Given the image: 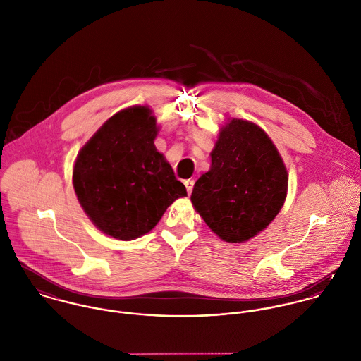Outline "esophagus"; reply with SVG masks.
<instances>
[{
	"label": "esophagus",
	"instance_id": "obj_1",
	"mask_svg": "<svg viewBox=\"0 0 361 361\" xmlns=\"http://www.w3.org/2000/svg\"><path fill=\"white\" fill-rule=\"evenodd\" d=\"M185 186H186L188 193L190 195V193H192V190H193V186H195V180H193V179H188V180H185Z\"/></svg>",
	"mask_w": 361,
	"mask_h": 361
}]
</instances>
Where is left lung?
<instances>
[{
	"instance_id": "1",
	"label": "left lung",
	"mask_w": 361,
	"mask_h": 361,
	"mask_svg": "<svg viewBox=\"0 0 361 361\" xmlns=\"http://www.w3.org/2000/svg\"><path fill=\"white\" fill-rule=\"evenodd\" d=\"M209 171L195 183L192 204L222 240L243 243L264 231L288 195V171L269 136L232 118L219 129Z\"/></svg>"
}]
</instances>
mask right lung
Returning a JSON list of instances; mask_svg holds the SVG:
<instances>
[{"label": "right lung", "instance_id": "1", "mask_svg": "<svg viewBox=\"0 0 361 361\" xmlns=\"http://www.w3.org/2000/svg\"><path fill=\"white\" fill-rule=\"evenodd\" d=\"M153 109L133 105L106 119L80 149L73 189L89 219L105 235L133 240L150 232L166 208L188 196L165 157Z\"/></svg>", "mask_w": 361, "mask_h": 361}]
</instances>
